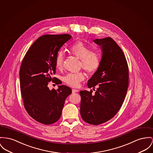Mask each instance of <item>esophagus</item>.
I'll list each match as a JSON object with an SVG mask.
<instances>
[{
  "instance_id": "1",
  "label": "esophagus",
  "mask_w": 153,
  "mask_h": 153,
  "mask_svg": "<svg viewBox=\"0 0 153 153\" xmlns=\"http://www.w3.org/2000/svg\"><path fill=\"white\" fill-rule=\"evenodd\" d=\"M79 92V91L78 89H72V93H76V92Z\"/></svg>"
}]
</instances>
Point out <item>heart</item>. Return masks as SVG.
<instances>
[{"mask_svg":"<svg viewBox=\"0 0 153 153\" xmlns=\"http://www.w3.org/2000/svg\"><path fill=\"white\" fill-rule=\"evenodd\" d=\"M72 54L81 60V66L86 71L93 73L96 71L100 65L101 57L99 53L91 51L90 47L82 42H77L69 48ZM64 56L62 52H59L56 59V67L61 69L63 67ZM85 79L83 73H70L66 75L63 80L67 84L72 87H78L81 82Z\"/></svg>","mask_w":153,"mask_h":153,"instance_id":"obj_1","label":"heart"}]
</instances>
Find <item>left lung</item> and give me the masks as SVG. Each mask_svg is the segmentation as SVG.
Here are the masks:
<instances>
[{
  "label": "left lung",
  "instance_id": "obj_1",
  "mask_svg": "<svg viewBox=\"0 0 153 153\" xmlns=\"http://www.w3.org/2000/svg\"><path fill=\"white\" fill-rule=\"evenodd\" d=\"M93 42L100 46L102 59L87 85L95 89L97 85V89L94 94L92 90L79 92L80 113L83 121L97 125L111 120L121 107L128 88L129 69L122 49L112 38Z\"/></svg>",
  "mask_w": 153,
  "mask_h": 153
}]
</instances>
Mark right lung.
<instances>
[{
	"label": "right lung",
	"instance_id": "right-lung-1",
	"mask_svg": "<svg viewBox=\"0 0 153 153\" xmlns=\"http://www.w3.org/2000/svg\"><path fill=\"white\" fill-rule=\"evenodd\" d=\"M69 34L45 35L32 45L22 61L20 82L24 107L38 122L50 125L60 118L65 99L72 93L70 88L59 85L50 90L52 81L61 84L56 73V59L62 46L71 38Z\"/></svg>",
	"mask_w": 153,
	"mask_h": 153
}]
</instances>
